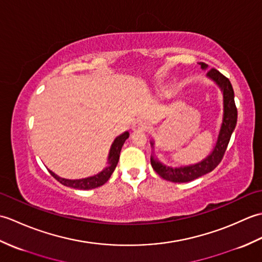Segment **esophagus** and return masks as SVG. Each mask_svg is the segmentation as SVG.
Instances as JSON below:
<instances>
[{"label":"esophagus","mask_w":262,"mask_h":262,"mask_svg":"<svg viewBox=\"0 0 262 262\" xmlns=\"http://www.w3.org/2000/svg\"><path fill=\"white\" fill-rule=\"evenodd\" d=\"M149 128V122L145 119H138L133 124V130L135 132H144Z\"/></svg>","instance_id":"obj_1"}]
</instances>
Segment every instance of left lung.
I'll return each mask as SVG.
<instances>
[{
	"mask_svg": "<svg viewBox=\"0 0 262 262\" xmlns=\"http://www.w3.org/2000/svg\"><path fill=\"white\" fill-rule=\"evenodd\" d=\"M200 65H202L203 70H206L208 68L205 63H200ZM207 76L214 82H216V84L221 88L222 92H223V121H222V126L216 145L213 149V152H211L205 160H203L202 162L193 165L180 166V168L166 166L161 163L157 159H154V157H151V164L154 171L157 172L161 178H163V179L168 181L189 182L206 173H208V172L213 171L216 166L220 164L222 159H223L227 145H229V142L231 140L232 133L236 126L237 109L234 101V91H233L230 80L215 69H211L210 71H208ZM151 144L153 145L154 143L152 142Z\"/></svg>",
	"mask_w": 262,
	"mask_h": 262,
	"instance_id": "obj_1",
	"label": "left lung"
}]
</instances>
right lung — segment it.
Returning <instances> with one entry per match:
<instances>
[{"label": "right lung", "instance_id": "add662e5", "mask_svg": "<svg viewBox=\"0 0 262 262\" xmlns=\"http://www.w3.org/2000/svg\"><path fill=\"white\" fill-rule=\"evenodd\" d=\"M128 137H129V133L125 132L124 134H121L120 136L116 138L113 143V145H111L110 152H109V157H108L109 166H107V168L102 170L100 173H98L96 176L84 178V179L70 180V179H64V178H60V177L56 176L51 170H49V173H51L58 182H60L62 185L66 186V187H71L74 189H82V190H89V189L101 187L109 180V178L111 177L114 170L116 169V165H117V163H118V160H119V154L121 151V147H122V145H124V143Z\"/></svg>", "mask_w": 262, "mask_h": 262}]
</instances>
